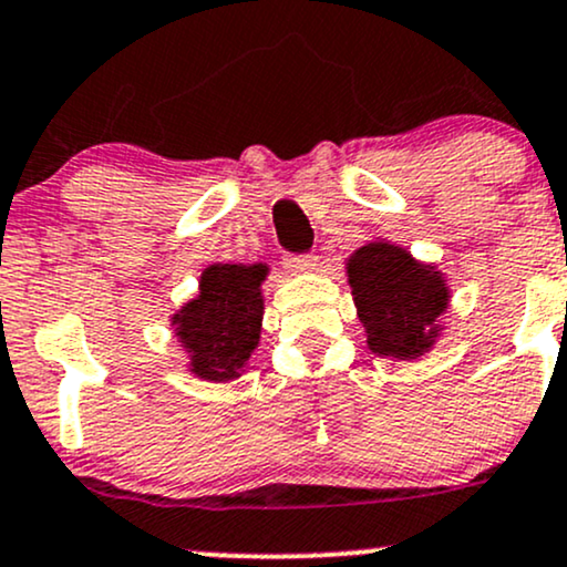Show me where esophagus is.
<instances>
[{
	"label": "esophagus",
	"instance_id": "esophagus-1",
	"mask_svg": "<svg viewBox=\"0 0 567 567\" xmlns=\"http://www.w3.org/2000/svg\"><path fill=\"white\" fill-rule=\"evenodd\" d=\"M318 265V257L316 255H286L284 257V268L291 270V272H305V270H312Z\"/></svg>",
	"mask_w": 567,
	"mask_h": 567
}]
</instances>
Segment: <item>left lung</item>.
Returning a JSON list of instances; mask_svg holds the SVG:
<instances>
[{
    "mask_svg": "<svg viewBox=\"0 0 567 567\" xmlns=\"http://www.w3.org/2000/svg\"><path fill=\"white\" fill-rule=\"evenodd\" d=\"M352 297L369 348L409 361L430 350L449 305L441 272L392 244H365L348 259Z\"/></svg>",
    "mask_w": 567,
    "mask_h": 567,
    "instance_id": "left-lung-1",
    "label": "left lung"
}]
</instances>
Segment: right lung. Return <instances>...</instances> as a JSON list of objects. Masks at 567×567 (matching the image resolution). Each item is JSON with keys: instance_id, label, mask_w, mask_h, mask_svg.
<instances>
[{"instance_id": "obj_1", "label": "right lung", "mask_w": 567, "mask_h": 567, "mask_svg": "<svg viewBox=\"0 0 567 567\" xmlns=\"http://www.w3.org/2000/svg\"><path fill=\"white\" fill-rule=\"evenodd\" d=\"M265 265H209L202 291L177 312L172 326L190 352V371L209 382L241 374L259 344Z\"/></svg>"}]
</instances>
